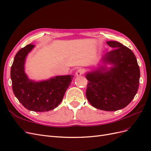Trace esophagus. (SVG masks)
Wrapping results in <instances>:
<instances>
[{
  "instance_id": "esophagus-1",
  "label": "esophagus",
  "mask_w": 151,
  "mask_h": 151,
  "mask_svg": "<svg viewBox=\"0 0 151 151\" xmlns=\"http://www.w3.org/2000/svg\"><path fill=\"white\" fill-rule=\"evenodd\" d=\"M83 72H84L83 69H82V68H79V69L76 71V76H80L83 74Z\"/></svg>"
}]
</instances>
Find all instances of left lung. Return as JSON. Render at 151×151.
I'll use <instances>...</instances> for the list:
<instances>
[{
  "label": "left lung",
  "mask_w": 151,
  "mask_h": 151,
  "mask_svg": "<svg viewBox=\"0 0 151 151\" xmlns=\"http://www.w3.org/2000/svg\"><path fill=\"white\" fill-rule=\"evenodd\" d=\"M113 49L103 57L106 67L86 74L88 80L86 98L92 106L104 111H113L124 108L134 99L139 86L140 68L134 53L122 43L109 41Z\"/></svg>",
  "instance_id": "8db88e82"
}]
</instances>
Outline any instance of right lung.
Returning <instances> with one entry per match:
<instances>
[{"label":"right lung","instance_id":"1","mask_svg":"<svg viewBox=\"0 0 151 151\" xmlns=\"http://www.w3.org/2000/svg\"><path fill=\"white\" fill-rule=\"evenodd\" d=\"M35 47L29 44L16 53L11 66V77L13 93L28 110L44 112L58 106L74 76H55L47 81L35 82L29 79L24 71L26 58Z\"/></svg>","mask_w":151,"mask_h":151}]
</instances>
